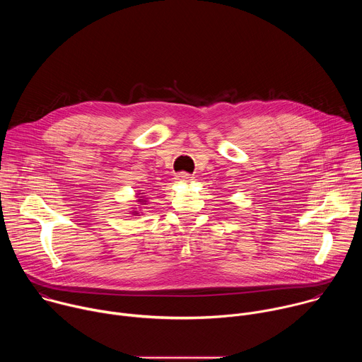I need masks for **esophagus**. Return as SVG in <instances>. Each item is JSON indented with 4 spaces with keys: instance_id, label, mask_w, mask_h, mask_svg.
Instances as JSON below:
<instances>
[{
    "instance_id": "34e87169",
    "label": "esophagus",
    "mask_w": 362,
    "mask_h": 362,
    "mask_svg": "<svg viewBox=\"0 0 362 362\" xmlns=\"http://www.w3.org/2000/svg\"><path fill=\"white\" fill-rule=\"evenodd\" d=\"M176 179H177L179 182H182V183H189L190 180H193L192 175H189V173H179V175L176 176Z\"/></svg>"
}]
</instances>
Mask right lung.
Here are the masks:
<instances>
[{
  "instance_id": "1",
  "label": "right lung",
  "mask_w": 362,
  "mask_h": 362,
  "mask_svg": "<svg viewBox=\"0 0 362 362\" xmlns=\"http://www.w3.org/2000/svg\"><path fill=\"white\" fill-rule=\"evenodd\" d=\"M140 202H143V200H140Z\"/></svg>"
}]
</instances>
